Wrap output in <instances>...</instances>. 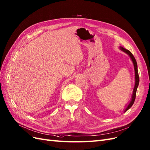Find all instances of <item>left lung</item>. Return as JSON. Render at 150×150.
<instances>
[{"mask_svg": "<svg viewBox=\"0 0 150 150\" xmlns=\"http://www.w3.org/2000/svg\"><path fill=\"white\" fill-rule=\"evenodd\" d=\"M120 50L126 53V54H127L130 57L131 60L133 63V65H134V71H135V84H134V87L133 89V92H132V97H131V100L130 101V102L129 103V104L127 105V106L126 107V108L125 109V111H124V112H126V111L130 109L131 108V106L133 105L135 99H136V91H137V88L138 87V85H139V75H138V65H137V62L136 61V59L134 57L133 54H132L131 51L127 50L125 48H124L123 47L120 46Z\"/></svg>", "mask_w": 150, "mask_h": 150, "instance_id": "8db88e82", "label": "left lung"}]
</instances>
